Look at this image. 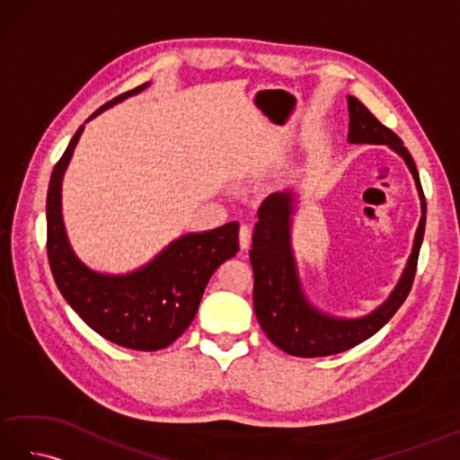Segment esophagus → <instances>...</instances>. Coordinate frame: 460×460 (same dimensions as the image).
Listing matches in <instances>:
<instances>
[{
    "instance_id": "obj_1",
    "label": "esophagus",
    "mask_w": 460,
    "mask_h": 460,
    "mask_svg": "<svg viewBox=\"0 0 460 460\" xmlns=\"http://www.w3.org/2000/svg\"><path fill=\"white\" fill-rule=\"evenodd\" d=\"M239 243H241V249H247L251 245V227L245 223L239 227Z\"/></svg>"
}]
</instances>
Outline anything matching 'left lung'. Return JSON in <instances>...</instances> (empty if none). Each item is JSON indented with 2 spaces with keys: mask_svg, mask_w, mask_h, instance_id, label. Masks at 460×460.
Masks as SVG:
<instances>
[{
  "mask_svg": "<svg viewBox=\"0 0 460 460\" xmlns=\"http://www.w3.org/2000/svg\"><path fill=\"white\" fill-rule=\"evenodd\" d=\"M348 106V140L356 144H389L397 154H402L413 173L419 195H421L423 215L421 221H419L415 245L407 269L385 305H381L366 318L336 320L320 314L302 296L295 259H292L290 252V193H275L262 201L257 213L259 221L255 225V231H252V249L249 251L252 275H255L252 306H255V314L262 332L272 344L287 351V354L298 358L340 354V351L361 344L364 340L374 336L377 330L384 328L411 292L419 249H421L425 235L427 203L411 154L403 146L402 138L394 130H389L385 124H381L356 96H349Z\"/></svg>",
  "mask_w": 460,
  "mask_h": 460,
  "instance_id": "1",
  "label": "left lung"
}]
</instances>
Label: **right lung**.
<instances>
[{"mask_svg": "<svg viewBox=\"0 0 460 460\" xmlns=\"http://www.w3.org/2000/svg\"><path fill=\"white\" fill-rule=\"evenodd\" d=\"M146 84L116 96L96 114ZM83 126L55 164L47 191V257L65 300L112 344L155 351L178 340L199 308L203 290L221 262L239 251V225L233 221L208 233H191L160 252L150 265L126 277H106L86 269L68 247L61 217V180Z\"/></svg>", "mask_w": 460, "mask_h": 460, "instance_id": "1", "label": "right lung"}]
</instances>
